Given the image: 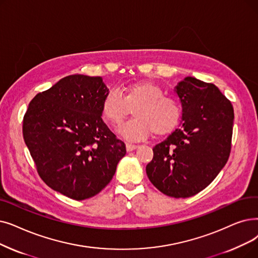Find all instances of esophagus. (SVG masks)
<instances>
[{"instance_id": "1", "label": "esophagus", "mask_w": 258, "mask_h": 258, "mask_svg": "<svg viewBox=\"0 0 258 258\" xmlns=\"http://www.w3.org/2000/svg\"><path fill=\"white\" fill-rule=\"evenodd\" d=\"M137 149V145L135 144H131V143H126V151L127 152H132L134 150Z\"/></svg>"}]
</instances>
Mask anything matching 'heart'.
<instances>
[{"instance_id":"b5f03b06","label":"heart","mask_w":258,"mask_h":258,"mask_svg":"<svg viewBox=\"0 0 258 258\" xmlns=\"http://www.w3.org/2000/svg\"><path fill=\"white\" fill-rule=\"evenodd\" d=\"M135 118L119 127L122 137L127 140L164 136L172 133L181 120L182 110L175 99L164 96V91L154 82L140 81L126 85L121 94L110 89L103 97L101 111L111 125H117L131 108Z\"/></svg>"}]
</instances>
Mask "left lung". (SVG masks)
Masks as SVG:
<instances>
[{
    "mask_svg": "<svg viewBox=\"0 0 258 258\" xmlns=\"http://www.w3.org/2000/svg\"><path fill=\"white\" fill-rule=\"evenodd\" d=\"M176 93L182 126L153 148L150 181L166 196L191 197L203 191L226 165L231 153L234 109L212 83L186 77Z\"/></svg>",
    "mask_w": 258,
    "mask_h": 258,
    "instance_id": "obj_1",
    "label": "left lung"
}]
</instances>
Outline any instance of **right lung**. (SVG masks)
<instances>
[{
    "label": "right lung",
    "instance_id": "1",
    "mask_svg": "<svg viewBox=\"0 0 258 258\" xmlns=\"http://www.w3.org/2000/svg\"><path fill=\"white\" fill-rule=\"evenodd\" d=\"M107 92L101 77L67 76L36 95L23 118V138L39 176L75 200L101 192L126 154L101 118Z\"/></svg>",
    "mask_w": 258,
    "mask_h": 258
}]
</instances>
